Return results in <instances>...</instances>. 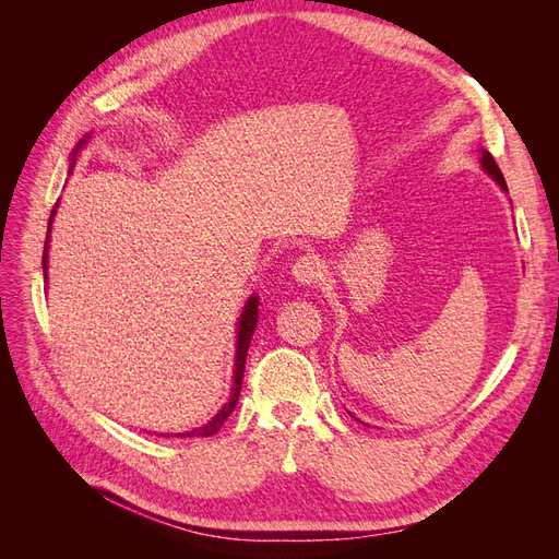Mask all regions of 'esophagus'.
I'll return each mask as SVG.
<instances>
[{
  "label": "esophagus",
  "instance_id": "obj_1",
  "mask_svg": "<svg viewBox=\"0 0 559 559\" xmlns=\"http://www.w3.org/2000/svg\"><path fill=\"white\" fill-rule=\"evenodd\" d=\"M292 275L296 282L306 284V286H314L317 282H321L324 277V263H321L314 253H302V257L294 263Z\"/></svg>",
  "mask_w": 559,
  "mask_h": 559
}]
</instances>
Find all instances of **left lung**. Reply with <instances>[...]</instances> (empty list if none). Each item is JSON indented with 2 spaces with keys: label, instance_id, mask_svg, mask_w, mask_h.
<instances>
[{
  "label": "left lung",
  "instance_id": "obj_1",
  "mask_svg": "<svg viewBox=\"0 0 559 559\" xmlns=\"http://www.w3.org/2000/svg\"><path fill=\"white\" fill-rule=\"evenodd\" d=\"M480 163H483V167L487 170V175H492L497 181H499V186L503 191H509L506 189V181H503V175H501V170L497 167V163H495V158L489 156V151H483V158H480Z\"/></svg>",
  "mask_w": 559,
  "mask_h": 559
}]
</instances>
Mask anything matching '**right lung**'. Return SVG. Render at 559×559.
Listing matches in <instances>:
<instances>
[{
  "label": "right lung",
  "instance_id": "1",
  "mask_svg": "<svg viewBox=\"0 0 559 559\" xmlns=\"http://www.w3.org/2000/svg\"><path fill=\"white\" fill-rule=\"evenodd\" d=\"M81 144H83V142H79V146H81ZM79 146H76V151H79ZM53 214H56V210L50 212L48 222H53ZM48 233H50V224H48ZM46 249H48V238H46L44 259H41L44 270H46ZM257 321H259V298L253 296V298L247 300L245 312H242V317H240V326H238V354H235V376H233L235 384H233L230 401L224 405L222 411L216 413V417H214L212 421H207L205 427L193 429V431H186V433H177V436H181V438H183V436H212V433H216L218 429L224 427V421L230 417V413H233V408H235V403H238V399H240L242 378H245V364H247V349H249V343H251L253 329H257Z\"/></svg>",
  "mask_w": 559,
  "mask_h": 559
}]
</instances>
